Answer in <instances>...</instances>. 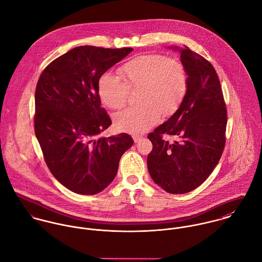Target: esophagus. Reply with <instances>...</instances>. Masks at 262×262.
Here are the masks:
<instances>
[{"label":"esophagus","instance_id":"1","mask_svg":"<svg viewBox=\"0 0 262 262\" xmlns=\"http://www.w3.org/2000/svg\"><path fill=\"white\" fill-rule=\"evenodd\" d=\"M133 138H134V141H135L136 144L140 143L142 141V139H143V137H141V136H134Z\"/></svg>","mask_w":262,"mask_h":262}]
</instances>
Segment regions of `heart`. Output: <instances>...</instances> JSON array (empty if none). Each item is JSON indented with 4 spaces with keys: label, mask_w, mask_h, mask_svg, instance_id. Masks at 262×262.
I'll return each mask as SVG.
<instances>
[{
    "label": "heart",
    "mask_w": 262,
    "mask_h": 262,
    "mask_svg": "<svg viewBox=\"0 0 262 262\" xmlns=\"http://www.w3.org/2000/svg\"><path fill=\"white\" fill-rule=\"evenodd\" d=\"M121 80L105 73L97 90L102 103L119 109L126 103L128 90L140 89L137 107L117 113L114 123L120 130L140 135L155 125L162 114L171 116L187 91V73L176 57L149 53L135 56L118 69Z\"/></svg>",
    "instance_id": "heart-1"
}]
</instances>
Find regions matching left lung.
<instances>
[{
	"label": "left lung",
	"instance_id": "left-lung-1",
	"mask_svg": "<svg viewBox=\"0 0 262 262\" xmlns=\"http://www.w3.org/2000/svg\"><path fill=\"white\" fill-rule=\"evenodd\" d=\"M172 49L180 53L185 67L187 91L176 112L148 136L153 150L147 164L161 188L182 194L203 184L219 163L226 143L227 108L219 77L209 60L187 47ZM164 133L178 140L164 141Z\"/></svg>",
	"mask_w": 262,
	"mask_h": 262
}]
</instances>
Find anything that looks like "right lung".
Segmentation results:
<instances>
[{
  "mask_svg": "<svg viewBox=\"0 0 262 262\" xmlns=\"http://www.w3.org/2000/svg\"><path fill=\"white\" fill-rule=\"evenodd\" d=\"M132 48L78 47L53 60L35 90L34 129L52 174L71 191L93 195L114 179L134 141L127 134L100 138L111 125L97 85Z\"/></svg>",
  "mask_w": 262,
  "mask_h": 262,
  "instance_id": "right-lung-1",
  "label": "right lung"
}]
</instances>
